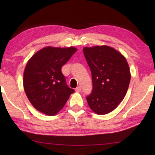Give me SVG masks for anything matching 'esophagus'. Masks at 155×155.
Segmentation results:
<instances>
[{"label": "esophagus", "mask_w": 155, "mask_h": 155, "mask_svg": "<svg viewBox=\"0 0 155 155\" xmlns=\"http://www.w3.org/2000/svg\"><path fill=\"white\" fill-rule=\"evenodd\" d=\"M75 90H76V91H77V92H80V91H81V86H78V87L76 88Z\"/></svg>", "instance_id": "1"}]
</instances>
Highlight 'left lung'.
<instances>
[{
    "label": "left lung",
    "mask_w": 155,
    "mask_h": 155,
    "mask_svg": "<svg viewBox=\"0 0 155 155\" xmlns=\"http://www.w3.org/2000/svg\"><path fill=\"white\" fill-rule=\"evenodd\" d=\"M84 55L90 68L93 89L86 97L89 106L98 115L109 114L121 103L130 81L127 59L107 46L85 47Z\"/></svg>",
    "instance_id": "1"
}]
</instances>
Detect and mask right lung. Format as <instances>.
Segmentation results:
<instances>
[{"mask_svg": "<svg viewBox=\"0 0 155 155\" xmlns=\"http://www.w3.org/2000/svg\"><path fill=\"white\" fill-rule=\"evenodd\" d=\"M74 47L41 49L28 60L23 85L28 99L39 111L54 115L74 90L68 87L61 68L77 52Z\"/></svg>", "mask_w": 155, "mask_h": 155, "instance_id": "1", "label": "right lung"}]
</instances>
